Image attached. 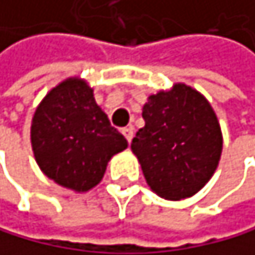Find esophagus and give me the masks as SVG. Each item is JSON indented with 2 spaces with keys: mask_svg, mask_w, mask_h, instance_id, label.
I'll return each instance as SVG.
<instances>
[{
  "mask_svg": "<svg viewBox=\"0 0 255 255\" xmlns=\"http://www.w3.org/2000/svg\"><path fill=\"white\" fill-rule=\"evenodd\" d=\"M122 134L125 136V139L128 140V142H131L133 134H134V128H133V127H127V128L122 130Z\"/></svg>",
  "mask_w": 255,
  "mask_h": 255,
  "instance_id": "34e87169",
  "label": "esophagus"
}]
</instances>
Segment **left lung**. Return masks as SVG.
<instances>
[{
	"label": "left lung",
	"instance_id": "8db88e82",
	"mask_svg": "<svg viewBox=\"0 0 255 255\" xmlns=\"http://www.w3.org/2000/svg\"><path fill=\"white\" fill-rule=\"evenodd\" d=\"M145 125L131 142L147 184L158 197L184 200L215 173L223 134L214 108L200 91L175 83L147 99Z\"/></svg>",
	"mask_w": 255,
	"mask_h": 255
}]
</instances>
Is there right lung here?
I'll return each instance as SVG.
<instances>
[{
	"label": "right lung",
	"instance_id": "right-lung-1",
	"mask_svg": "<svg viewBox=\"0 0 255 255\" xmlns=\"http://www.w3.org/2000/svg\"><path fill=\"white\" fill-rule=\"evenodd\" d=\"M30 144L40 170L79 193L96 187L108 161L128 147L80 77L60 82L43 97L32 118Z\"/></svg>",
	"mask_w": 255,
	"mask_h": 255
}]
</instances>
